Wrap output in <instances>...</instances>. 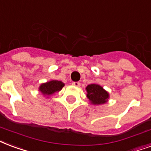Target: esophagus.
Returning a JSON list of instances; mask_svg holds the SVG:
<instances>
[{
  "label": "esophagus",
  "mask_w": 151,
  "mask_h": 151,
  "mask_svg": "<svg viewBox=\"0 0 151 151\" xmlns=\"http://www.w3.org/2000/svg\"><path fill=\"white\" fill-rule=\"evenodd\" d=\"M72 85L73 86L79 87L80 86H81V83H80V82H78V81H73V82L72 83Z\"/></svg>",
  "instance_id": "esophagus-1"
}]
</instances>
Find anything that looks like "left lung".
<instances>
[{
  "label": "left lung",
  "instance_id": "obj_1",
  "mask_svg": "<svg viewBox=\"0 0 151 151\" xmlns=\"http://www.w3.org/2000/svg\"><path fill=\"white\" fill-rule=\"evenodd\" d=\"M87 93V99L89 100L91 105L93 106H100L108 102V99L110 98V93L100 85L97 83L88 85L86 87Z\"/></svg>",
  "mask_w": 151,
  "mask_h": 151
}]
</instances>
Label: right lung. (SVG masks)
Returning <instances> with one entry per match:
<instances>
[{"label":"right lung","mask_w":151,"mask_h":151,"mask_svg":"<svg viewBox=\"0 0 151 151\" xmlns=\"http://www.w3.org/2000/svg\"><path fill=\"white\" fill-rule=\"evenodd\" d=\"M64 86L65 84L61 81L51 80L40 85L38 90L42 95L48 98L54 95L56 93H58Z\"/></svg>","instance_id":"right-lung-1"}]
</instances>
